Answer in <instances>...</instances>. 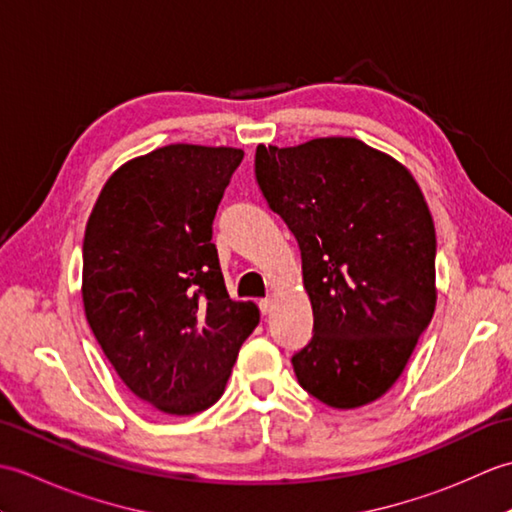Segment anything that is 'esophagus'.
<instances>
[{"instance_id": "obj_1", "label": "esophagus", "mask_w": 512, "mask_h": 512, "mask_svg": "<svg viewBox=\"0 0 512 512\" xmlns=\"http://www.w3.org/2000/svg\"><path fill=\"white\" fill-rule=\"evenodd\" d=\"M259 310H262V314H270V310H273V299L266 297L259 301Z\"/></svg>"}]
</instances>
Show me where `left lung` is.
I'll use <instances>...</instances> for the list:
<instances>
[{"label": "left lung", "mask_w": 512, "mask_h": 512, "mask_svg": "<svg viewBox=\"0 0 512 512\" xmlns=\"http://www.w3.org/2000/svg\"><path fill=\"white\" fill-rule=\"evenodd\" d=\"M255 176L301 248L314 336L292 367L334 409L394 387L436 310V226L411 171L350 136L259 145Z\"/></svg>", "instance_id": "obj_1"}]
</instances>
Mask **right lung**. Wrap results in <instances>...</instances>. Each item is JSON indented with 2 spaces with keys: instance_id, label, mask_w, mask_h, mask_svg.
Masks as SVG:
<instances>
[{
  "instance_id": "obj_1",
  "label": "right lung",
  "mask_w": 512,
  "mask_h": 512,
  "mask_svg": "<svg viewBox=\"0 0 512 512\" xmlns=\"http://www.w3.org/2000/svg\"><path fill=\"white\" fill-rule=\"evenodd\" d=\"M242 149L176 143L118 167L85 226V319L127 389L169 416L209 409L257 328L228 297L213 220Z\"/></svg>"
}]
</instances>
